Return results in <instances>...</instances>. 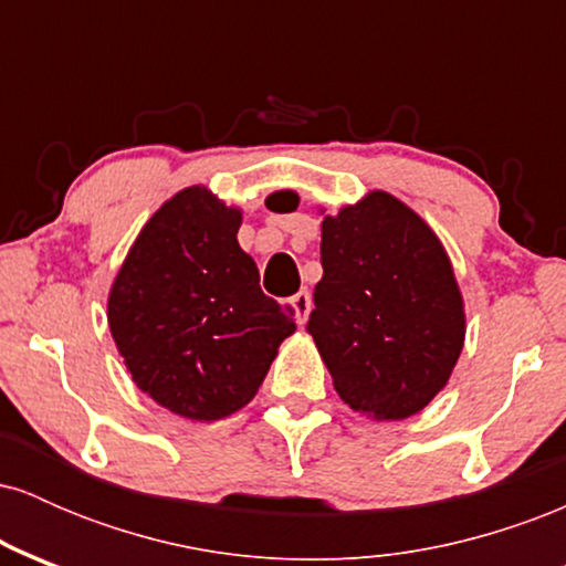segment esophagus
Masks as SVG:
<instances>
[{"label": "esophagus", "instance_id": "34e87169", "mask_svg": "<svg viewBox=\"0 0 566 566\" xmlns=\"http://www.w3.org/2000/svg\"><path fill=\"white\" fill-rule=\"evenodd\" d=\"M290 308H292V316H295L297 324H305L311 314V295L308 292H297V295L290 297Z\"/></svg>", "mask_w": 566, "mask_h": 566}]
</instances>
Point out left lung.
<instances>
[{
	"label": "left lung",
	"mask_w": 566,
	"mask_h": 566,
	"mask_svg": "<svg viewBox=\"0 0 566 566\" xmlns=\"http://www.w3.org/2000/svg\"><path fill=\"white\" fill-rule=\"evenodd\" d=\"M322 269L308 333L335 391L378 423L418 415L465 343L463 292L437 231L394 193L367 191L324 216Z\"/></svg>",
	"instance_id": "left-lung-1"
}]
</instances>
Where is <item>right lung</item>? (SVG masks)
<instances>
[{
	"mask_svg": "<svg viewBox=\"0 0 566 566\" xmlns=\"http://www.w3.org/2000/svg\"><path fill=\"white\" fill-rule=\"evenodd\" d=\"M239 226L237 205L188 186L146 220L108 290V329L135 386L197 423L250 405L295 333L263 295Z\"/></svg>",
	"mask_w": 566,
	"mask_h": 566,
	"instance_id": "obj_1",
	"label": "right lung"
}]
</instances>
